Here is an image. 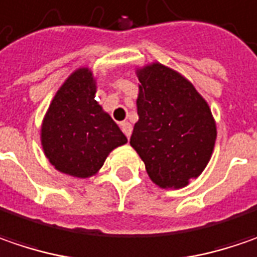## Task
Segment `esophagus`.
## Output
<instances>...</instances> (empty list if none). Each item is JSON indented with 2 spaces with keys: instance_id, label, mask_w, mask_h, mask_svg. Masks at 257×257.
<instances>
[{
  "instance_id": "obj_1",
  "label": "esophagus",
  "mask_w": 257,
  "mask_h": 257,
  "mask_svg": "<svg viewBox=\"0 0 257 257\" xmlns=\"http://www.w3.org/2000/svg\"><path fill=\"white\" fill-rule=\"evenodd\" d=\"M120 125H121L122 133L127 136V139H128V137L132 136V132H133V127H132V124H130L128 121H124V122H121Z\"/></svg>"
}]
</instances>
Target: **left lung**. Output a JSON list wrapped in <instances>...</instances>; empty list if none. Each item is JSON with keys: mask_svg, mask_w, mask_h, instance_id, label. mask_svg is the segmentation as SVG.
Wrapping results in <instances>:
<instances>
[{"mask_svg": "<svg viewBox=\"0 0 257 257\" xmlns=\"http://www.w3.org/2000/svg\"><path fill=\"white\" fill-rule=\"evenodd\" d=\"M139 98L130 145L161 188H182L198 178L217 137L207 101L181 73L161 63L137 69Z\"/></svg>", "mask_w": 257, "mask_h": 257, "instance_id": "1", "label": "left lung"}]
</instances>
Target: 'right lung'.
Listing matches in <instances>:
<instances>
[{
	"label": "right lung",
	"instance_id": "right-lung-1",
	"mask_svg": "<svg viewBox=\"0 0 257 257\" xmlns=\"http://www.w3.org/2000/svg\"><path fill=\"white\" fill-rule=\"evenodd\" d=\"M95 92L92 72L81 68L59 88L46 112L42 146L59 172L89 178L112 149L127 143L120 127L95 101Z\"/></svg>",
	"mask_w": 257,
	"mask_h": 257
}]
</instances>
